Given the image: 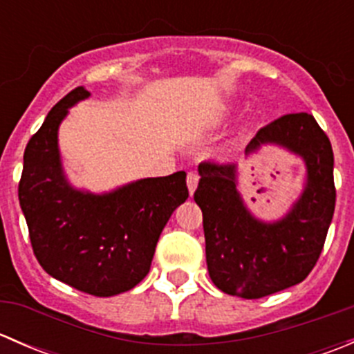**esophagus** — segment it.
Here are the masks:
<instances>
[{"label":"esophagus","mask_w":354,"mask_h":354,"mask_svg":"<svg viewBox=\"0 0 354 354\" xmlns=\"http://www.w3.org/2000/svg\"><path fill=\"white\" fill-rule=\"evenodd\" d=\"M187 185H188V192H190V195L195 194V190H197V185H198V174L197 173H188L187 176Z\"/></svg>","instance_id":"1"}]
</instances>
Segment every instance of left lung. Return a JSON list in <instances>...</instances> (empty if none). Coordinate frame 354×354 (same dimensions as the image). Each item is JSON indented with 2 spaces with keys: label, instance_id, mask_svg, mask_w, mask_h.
<instances>
[{
  "label": "left lung",
  "instance_id": "left-lung-1",
  "mask_svg": "<svg viewBox=\"0 0 354 354\" xmlns=\"http://www.w3.org/2000/svg\"><path fill=\"white\" fill-rule=\"evenodd\" d=\"M276 145L305 162V187L283 217L262 221L240 194L236 164L202 162L194 198L203 214L207 269L223 292L257 299L301 283L319 260L335 207L334 154L315 118L286 114L255 135L245 154Z\"/></svg>",
  "mask_w": 354,
  "mask_h": 354
}]
</instances>
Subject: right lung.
<instances>
[{
	"mask_svg": "<svg viewBox=\"0 0 354 354\" xmlns=\"http://www.w3.org/2000/svg\"><path fill=\"white\" fill-rule=\"evenodd\" d=\"M88 97L85 87L73 88L28 140L19 200L42 269L78 291L114 296L147 276L164 226L188 198L187 173L104 194L75 188L63 169L58 130L68 109Z\"/></svg>",
	"mask_w": 354,
	"mask_h": 354,
	"instance_id": "right-lung-1",
	"label": "right lung"
}]
</instances>
